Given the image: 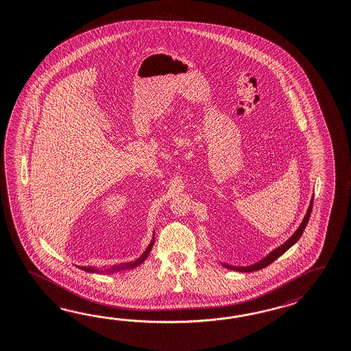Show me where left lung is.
Instances as JSON below:
<instances>
[{
	"mask_svg": "<svg viewBox=\"0 0 351 351\" xmlns=\"http://www.w3.org/2000/svg\"><path fill=\"white\" fill-rule=\"evenodd\" d=\"M312 204H313V197H312V199H311L310 206H308V210L306 212L304 219L302 221L300 228L295 230V232H294L293 235L289 237V239L285 241V244L278 246V247H276L273 252H270L267 256H264L261 261H256V263H254L252 265H247V267H235V265H228V264H225V263H221V264H222L223 267L228 268V269L237 270V271H245V273L254 271V270L263 269V268L268 267L269 264H271L274 261H277L278 258H279L280 255H283V254H285V252L291 247V246H293V245L300 240V237H302V234H303L304 228L307 226V222L310 220L311 211H312Z\"/></svg>",
	"mask_w": 351,
	"mask_h": 351,
	"instance_id": "1",
	"label": "left lung"
}]
</instances>
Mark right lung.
<instances>
[{"instance_id":"add662e5","label":"right lung","mask_w":351,"mask_h":351,"mask_svg":"<svg viewBox=\"0 0 351 351\" xmlns=\"http://www.w3.org/2000/svg\"><path fill=\"white\" fill-rule=\"evenodd\" d=\"M154 235H153V239H152L150 244L147 245V250L143 253V255H140L136 261H130V263H125V264H120V265H114V267H111V268H107V269L104 270L97 269V268H95V267H81V265H77V267H78L80 269L84 270V271H88V273H106V274L116 273V271H120V270L134 269V268L139 267L141 263L145 261L147 255L152 252L153 245H154Z\"/></svg>"}]
</instances>
